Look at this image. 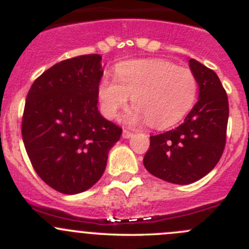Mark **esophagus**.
<instances>
[{"label":"esophagus","mask_w":249,"mask_h":249,"mask_svg":"<svg viewBox=\"0 0 249 249\" xmlns=\"http://www.w3.org/2000/svg\"><path fill=\"white\" fill-rule=\"evenodd\" d=\"M132 132L131 131H129V130H124V131H123V139H130V137H132Z\"/></svg>","instance_id":"obj_1"}]
</instances>
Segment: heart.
Segmentation results:
<instances>
[{
	"label": "heart",
	"instance_id": "obj_1",
	"mask_svg": "<svg viewBox=\"0 0 249 249\" xmlns=\"http://www.w3.org/2000/svg\"><path fill=\"white\" fill-rule=\"evenodd\" d=\"M117 80L104 78L99 85L102 110L114 118L131 97L132 122L147 120L155 129L179 122L195 104L197 80L189 69L161 59L136 60L117 67Z\"/></svg>",
	"mask_w": 249,
	"mask_h": 249
}]
</instances>
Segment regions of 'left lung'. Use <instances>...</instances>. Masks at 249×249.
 Masks as SVG:
<instances>
[{
    "label": "left lung",
    "instance_id": "left-lung-1",
    "mask_svg": "<svg viewBox=\"0 0 249 249\" xmlns=\"http://www.w3.org/2000/svg\"><path fill=\"white\" fill-rule=\"evenodd\" d=\"M199 84V100L176 129L150 136L143 164L155 177L175 184H190L212 171L227 142L229 102L213 70L189 60Z\"/></svg>",
    "mask_w": 249,
    "mask_h": 249
}]
</instances>
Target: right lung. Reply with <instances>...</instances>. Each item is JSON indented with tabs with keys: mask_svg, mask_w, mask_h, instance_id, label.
I'll list each match as a JSON object with an SVG mask.
<instances>
[{
	"mask_svg": "<svg viewBox=\"0 0 249 249\" xmlns=\"http://www.w3.org/2000/svg\"><path fill=\"white\" fill-rule=\"evenodd\" d=\"M101 60L88 54L57 62L35 80L26 96L25 149L41 179L62 194L91 188L122 136V127L97 109Z\"/></svg>",
	"mask_w": 249,
	"mask_h": 249,
	"instance_id": "obj_1",
	"label": "right lung"
}]
</instances>
